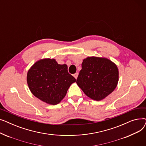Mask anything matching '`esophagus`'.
I'll list each match as a JSON object with an SVG mask.
<instances>
[{"mask_svg": "<svg viewBox=\"0 0 146 146\" xmlns=\"http://www.w3.org/2000/svg\"><path fill=\"white\" fill-rule=\"evenodd\" d=\"M78 74H79L78 73H76L75 74H74L73 76H74V77L76 79H77V78H78Z\"/></svg>", "mask_w": 146, "mask_h": 146, "instance_id": "esophagus-1", "label": "esophagus"}]
</instances>
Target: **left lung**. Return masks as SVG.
I'll return each mask as SVG.
<instances>
[{"label":"left lung","instance_id":"obj_1","mask_svg":"<svg viewBox=\"0 0 146 146\" xmlns=\"http://www.w3.org/2000/svg\"><path fill=\"white\" fill-rule=\"evenodd\" d=\"M119 80L117 66L105 57L83 59L76 83L90 99L101 101L116 88Z\"/></svg>","mask_w":146,"mask_h":146}]
</instances>
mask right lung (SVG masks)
<instances>
[{
  "label": "right lung",
  "instance_id": "obj_1",
  "mask_svg": "<svg viewBox=\"0 0 146 146\" xmlns=\"http://www.w3.org/2000/svg\"><path fill=\"white\" fill-rule=\"evenodd\" d=\"M27 80L31 93L50 105L59 104L76 80L67 71L66 64H59L54 58L38 60L29 69Z\"/></svg>",
  "mask_w": 146,
  "mask_h": 146
}]
</instances>
